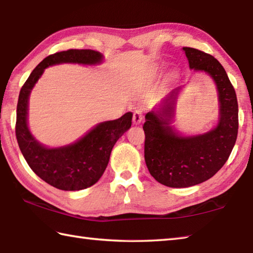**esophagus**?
<instances>
[{
  "label": "esophagus",
  "mask_w": 253,
  "mask_h": 253,
  "mask_svg": "<svg viewBox=\"0 0 253 253\" xmlns=\"http://www.w3.org/2000/svg\"><path fill=\"white\" fill-rule=\"evenodd\" d=\"M132 122H133V124H135V125H139V124L142 122V113H141V111L137 110V111L133 112Z\"/></svg>",
  "instance_id": "1"
}]
</instances>
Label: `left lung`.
Instances as JSON below:
<instances>
[{"label": "left lung", "instance_id": "obj_1", "mask_svg": "<svg viewBox=\"0 0 253 253\" xmlns=\"http://www.w3.org/2000/svg\"><path fill=\"white\" fill-rule=\"evenodd\" d=\"M191 69L209 74L216 83L219 121L209 132L181 136L170 126L181 86L163 100L158 111L146 114L145 161L150 174L170 187H189L211 179L228 160L238 135V102L219 61L199 49L183 47Z\"/></svg>", "mask_w": 253, "mask_h": 253}]
</instances>
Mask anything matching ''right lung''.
I'll use <instances>...</instances> for the list:
<instances>
[{"mask_svg":"<svg viewBox=\"0 0 253 253\" xmlns=\"http://www.w3.org/2000/svg\"><path fill=\"white\" fill-rule=\"evenodd\" d=\"M102 60V54L91 49H69L50 54L34 69L19 92L15 126L19 149L31 169L56 189L79 191L95 184L106 169L114 145L130 128L132 113L124 114L115 121L100 123L71 145L47 148L29 131V94L49 66L59 63L98 64Z\"/></svg>","mask_w":253,"mask_h":253,"instance_id":"obj_1","label":"right lung"}]
</instances>
